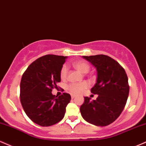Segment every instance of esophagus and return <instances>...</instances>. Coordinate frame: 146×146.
Segmentation results:
<instances>
[{"label":"esophagus","mask_w":146,"mask_h":146,"mask_svg":"<svg viewBox=\"0 0 146 146\" xmlns=\"http://www.w3.org/2000/svg\"><path fill=\"white\" fill-rule=\"evenodd\" d=\"M76 97V95H74V94H71V98H74Z\"/></svg>","instance_id":"obj_1"}]
</instances>
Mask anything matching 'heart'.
Segmentation results:
<instances>
[{
    "label": "heart",
    "instance_id": "1",
    "mask_svg": "<svg viewBox=\"0 0 146 146\" xmlns=\"http://www.w3.org/2000/svg\"><path fill=\"white\" fill-rule=\"evenodd\" d=\"M72 65L78 71L83 74L87 73L90 69V65L84 61H75L72 63ZM67 74H68V68L66 65H63L60 70V76L62 79H65L67 77ZM87 87H88V84L86 82H82V83L70 84L68 86V89L72 93L79 94Z\"/></svg>",
    "mask_w": 146,
    "mask_h": 146
}]
</instances>
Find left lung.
I'll return each instance as SVG.
<instances>
[{
  "label": "left lung",
  "instance_id": "1",
  "mask_svg": "<svg viewBox=\"0 0 146 146\" xmlns=\"http://www.w3.org/2000/svg\"><path fill=\"white\" fill-rule=\"evenodd\" d=\"M83 58L96 69V83L91 92L98 96L93 100L84 97L80 113L90 124L107 126L120 115L126 105L129 94L127 75L119 63L109 56L98 54Z\"/></svg>",
  "mask_w": 146,
  "mask_h": 146
}]
</instances>
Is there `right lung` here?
Masks as SVG:
<instances>
[{
  "mask_svg": "<svg viewBox=\"0 0 146 146\" xmlns=\"http://www.w3.org/2000/svg\"><path fill=\"white\" fill-rule=\"evenodd\" d=\"M67 56L47 54L36 59L26 70L20 82V102L27 115L35 124L50 126L63 119L69 94H52L61 81L60 70Z\"/></svg>",
  "mask_w": 146,
  "mask_h": 146,
  "instance_id": "add662e5",
  "label": "right lung"
}]
</instances>
